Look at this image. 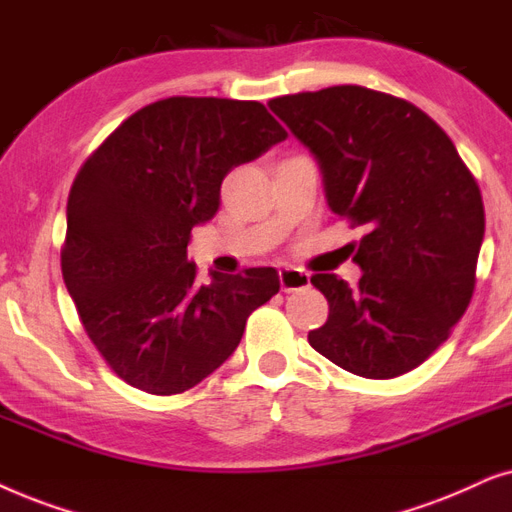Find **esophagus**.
Returning a JSON list of instances; mask_svg holds the SVG:
<instances>
[{"instance_id": "34e87169", "label": "esophagus", "mask_w": 512, "mask_h": 512, "mask_svg": "<svg viewBox=\"0 0 512 512\" xmlns=\"http://www.w3.org/2000/svg\"><path fill=\"white\" fill-rule=\"evenodd\" d=\"M278 281H281V288L285 292H290V290L306 288V285H309V281H311V276L306 274V271H302V269L285 267V269L278 271Z\"/></svg>"}]
</instances>
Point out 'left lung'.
Segmentation results:
<instances>
[{
    "label": "left lung",
    "mask_w": 512,
    "mask_h": 512,
    "mask_svg": "<svg viewBox=\"0 0 512 512\" xmlns=\"http://www.w3.org/2000/svg\"><path fill=\"white\" fill-rule=\"evenodd\" d=\"M311 149L332 213L365 227L358 285L313 274L330 313L309 332L320 356L365 379L414 370L468 309L485 206L447 133L417 105L363 86L274 98Z\"/></svg>",
    "instance_id": "8db88e82"
}]
</instances>
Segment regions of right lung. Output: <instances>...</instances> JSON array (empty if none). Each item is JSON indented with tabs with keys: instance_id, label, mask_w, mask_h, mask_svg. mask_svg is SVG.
<instances>
[{
	"instance_id": "obj_1",
	"label": "right lung",
	"mask_w": 512,
	"mask_h": 512,
	"mask_svg": "<svg viewBox=\"0 0 512 512\" xmlns=\"http://www.w3.org/2000/svg\"><path fill=\"white\" fill-rule=\"evenodd\" d=\"M285 138L262 102L175 95L131 114L81 166L60 267L88 339L126 384L196 386L281 288L271 267L199 283L187 243L220 208L229 170Z\"/></svg>"
}]
</instances>
